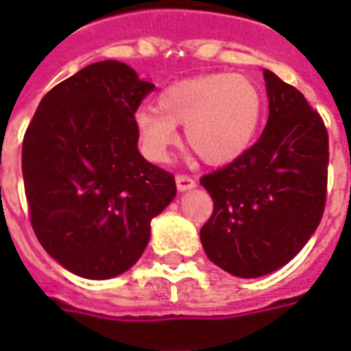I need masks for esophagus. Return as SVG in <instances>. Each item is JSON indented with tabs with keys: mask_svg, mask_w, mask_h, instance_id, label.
Here are the masks:
<instances>
[{
	"mask_svg": "<svg viewBox=\"0 0 351 351\" xmlns=\"http://www.w3.org/2000/svg\"><path fill=\"white\" fill-rule=\"evenodd\" d=\"M176 185H178L180 191H189V189L195 187L197 182L191 176H187V173H178V176H176Z\"/></svg>",
	"mask_w": 351,
	"mask_h": 351,
	"instance_id": "1",
	"label": "esophagus"
}]
</instances>
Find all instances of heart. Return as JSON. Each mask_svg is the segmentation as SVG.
<instances>
[{
  "label": "heart",
  "instance_id": "heart-1",
  "mask_svg": "<svg viewBox=\"0 0 351 351\" xmlns=\"http://www.w3.org/2000/svg\"><path fill=\"white\" fill-rule=\"evenodd\" d=\"M263 117V95L250 77L228 72L195 75L171 84L156 107L134 115V127L144 154L166 162L180 144L178 127L203 162L230 164L244 154L256 138Z\"/></svg>",
  "mask_w": 351,
  "mask_h": 351
}]
</instances>
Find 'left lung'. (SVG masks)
Here are the masks:
<instances>
[{"mask_svg":"<svg viewBox=\"0 0 351 351\" xmlns=\"http://www.w3.org/2000/svg\"><path fill=\"white\" fill-rule=\"evenodd\" d=\"M269 119L254 146L201 178L213 215L201 228L210 262L260 277L293 260L320 224L328 182V132L297 88L263 70Z\"/></svg>","mask_w":351,"mask_h":351,"instance_id":"8db88e82","label":"left lung"}]
</instances>
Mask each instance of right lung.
Segmentation results:
<instances>
[{
    "instance_id": "obj_1",
    "label": "right lung",
    "mask_w": 351,
    "mask_h": 351,
    "mask_svg": "<svg viewBox=\"0 0 351 351\" xmlns=\"http://www.w3.org/2000/svg\"><path fill=\"white\" fill-rule=\"evenodd\" d=\"M154 89L117 60L52 88L23 138L29 217L43 248L86 279L138 262L150 221L176 197L173 173L138 152L134 113Z\"/></svg>"
}]
</instances>
